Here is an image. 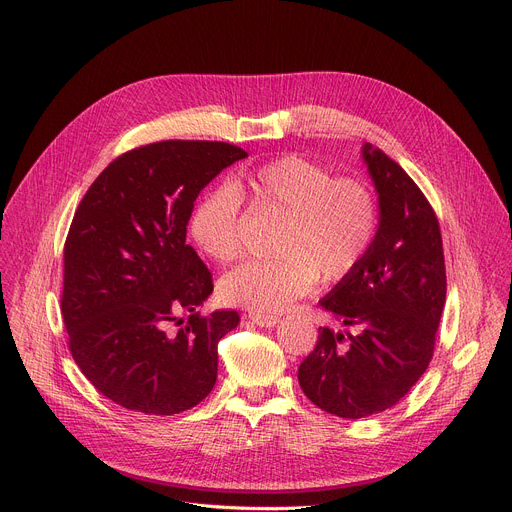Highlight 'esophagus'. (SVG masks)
Listing matches in <instances>:
<instances>
[{
  "label": "esophagus",
  "mask_w": 512,
  "mask_h": 512,
  "mask_svg": "<svg viewBox=\"0 0 512 512\" xmlns=\"http://www.w3.org/2000/svg\"><path fill=\"white\" fill-rule=\"evenodd\" d=\"M249 320H251L253 324L261 326V328H271V326H275V324L279 322L277 316H273V314H259V312H251V314H249Z\"/></svg>",
  "instance_id": "obj_1"
}]
</instances>
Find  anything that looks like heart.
<instances>
[{
  "mask_svg": "<svg viewBox=\"0 0 512 512\" xmlns=\"http://www.w3.org/2000/svg\"><path fill=\"white\" fill-rule=\"evenodd\" d=\"M243 200L255 210L283 214L275 257L229 271L218 291L233 306L277 312L314 285L338 283L367 257L379 229L377 198L367 182L338 176L289 154L237 174L231 188L208 192L194 208L190 231L216 263L241 253Z\"/></svg>",
  "mask_w": 512,
  "mask_h": 512,
  "instance_id": "1",
  "label": "heart"
}]
</instances>
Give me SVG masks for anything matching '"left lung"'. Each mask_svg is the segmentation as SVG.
<instances>
[{"label":"left lung","instance_id":"8db88e82","mask_svg":"<svg viewBox=\"0 0 512 512\" xmlns=\"http://www.w3.org/2000/svg\"><path fill=\"white\" fill-rule=\"evenodd\" d=\"M381 223L360 265L320 302L348 332L318 330L298 381L320 409L360 419L397 405L429 367L446 304L437 216L409 174L367 143Z\"/></svg>","mask_w":512,"mask_h":512}]
</instances>
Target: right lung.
<instances>
[{"mask_svg": "<svg viewBox=\"0 0 512 512\" xmlns=\"http://www.w3.org/2000/svg\"><path fill=\"white\" fill-rule=\"evenodd\" d=\"M243 158L227 141L139 145L99 174L72 218L60 296L68 350L125 409L174 415L214 387L218 340L239 314L196 312L214 283L186 227L200 190Z\"/></svg>", "mask_w": 512, "mask_h": 512, "instance_id": "add662e5", "label": "right lung"}]
</instances>
